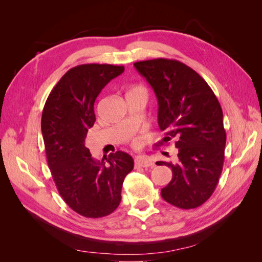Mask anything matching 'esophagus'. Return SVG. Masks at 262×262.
<instances>
[{
    "label": "esophagus",
    "instance_id": "obj_1",
    "mask_svg": "<svg viewBox=\"0 0 262 262\" xmlns=\"http://www.w3.org/2000/svg\"><path fill=\"white\" fill-rule=\"evenodd\" d=\"M134 164H136V167H143V168H148L154 166L153 162L147 157H138L136 158V161H134Z\"/></svg>",
    "mask_w": 262,
    "mask_h": 262
}]
</instances>
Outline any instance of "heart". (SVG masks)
<instances>
[{
	"mask_svg": "<svg viewBox=\"0 0 262 262\" xmlns=\"http://www.w3.org/2000/svg\"><path fill=\"white\" fill-rule=\"evenodd\" d=\"M131 92H138V93H142V94L146 95L145 89H144V87H142V86H136V87H133V89L131 90ZM132 145H133V147H138V146H139V143H138L137 141H134Z\"/></svg>",
	"mask_w": 262,
	"mask_h": 262,
	"instance_id": "obj_1",
	"label": "heart"
}]
</instances>
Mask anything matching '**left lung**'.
I'll return each mask as SVG.
<instances>
[{"instance_id": "8db88e82", "label": "left lung", "mask_w": 262, "mask_h": 262, "mask_svg": "<svg viewBox=\"0 0 262 262\" xmlns=\"http://www.w3.org/2000/svg\"><path fill=\"white\" fill-rule=\"evenodd\" d=\"M158 100V125L166 142L177 138L178 161L157 162L172 170L163 199L179 209H194L215 190L223 169L226 132L223 112L211 87L177 60L158 58L134 63Z\"/></svg>"}]
</instances>
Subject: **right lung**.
I'll list each match as a JSON object with an SVG mask.
<instances>
[{
  "instance_id": "add662e5",
  "label": "right lung",
  "mask_w": 262,
  "mask_h": 262,
  "mask_svg": "<svg viewBox=\"0 0 262 262\" xmlns=\"http://www.w3.org/2000/svg\"><path fill=\"white\" fill-rule=\"evenodd\" d=\"M124 71L112 64H81L70 69L53 87L45 104L41 131L54 184L69 207L85 217L112 214L121 201L132 157L121 150L95 161L85 146L96 121L94 104L101 90Z\"/></svg>"
}]
</instances>
